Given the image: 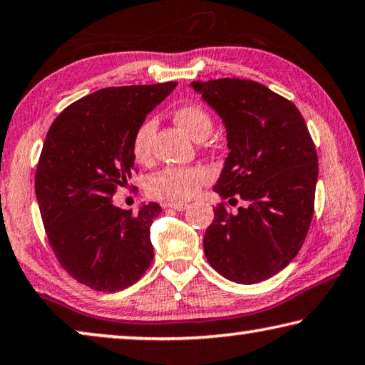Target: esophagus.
I'll return each instance as SVG.
<instances>
[{
	"label": "esophagus",
	"instance_id": "obj_1",
	"mask_svg": "<svg viewBox=\"0 0 365 365\" xmlns=\"http://www.w3.org/2000/svg\"><path fill=\"white\" fill-rule=\"evenodd\" d=\"M165 207H168V209H173V210H178V212H182L187 209V204H184V202H168V204H165Z\"/></svg>",
	"mask_w": 365,
	"mask_h": 365
}]
</instances>
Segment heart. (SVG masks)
I'll list each match as a JSON object with an SVG mask.
<instances>
[{"instance_id":"heart-1","label":"heart","mask_w":365,"mask_h":365,"mask_svg":"<svg viewBox=\"0 0 365 365\" xmlns=\"http://www.w3.org/2000/svg\"><path fill=\"white\" fill-rule=\"evenodd\" d=\"M175 122L194 140H204L212 133L214 120L209 110L199 104H186L175 110ZM156 119L148 117L140 124L132 137V156L140 165L153 160V140ZM212 181V171L207 166H168L150 178L148 192L153 197L166 200H189Z\"/></svg>"}]
</instances>
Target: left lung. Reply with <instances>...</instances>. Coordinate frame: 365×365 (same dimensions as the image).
<instances>
[{
    "mask_svg": "<svg viewBox=\"0 0 365 365\" xmlns=\"http://www.w3.org/2000/svg\"><path fill=\"white\" fill-rule=\"evenodd\" d=\"M222 117L230 153L214 186L230 204L214 209L204 253L237 284L272 277L299 253L313 218L318 156L300 110L261 83L238 78L192 81Z\"/></svg>",
    "mask_w": 365,
    "mask_h": 365,
    "instance_id": "8db88e82",
    "label": "left lung"
}]
</instances>
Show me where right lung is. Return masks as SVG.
<instances>
[{
  "label": "right lung",
  "instance_id": "add662e5",
  "mask_svg": "<svg viewBox=\"0 0 365 365\" xmlns=\"http://www.w3.org/2000/svg\"><path fill=\"white\" fill-rule=\"evenodd\" d=\"M104 88L70 104L50 125L36 171V195L48 243L66 272L99 292L135 284L153 261L156 202L138 214L112 204L133 171L132 137L173 89Z\"/></svg>",
  "mask_w": 365,
  "mask_h": 365
}]
</instances>
